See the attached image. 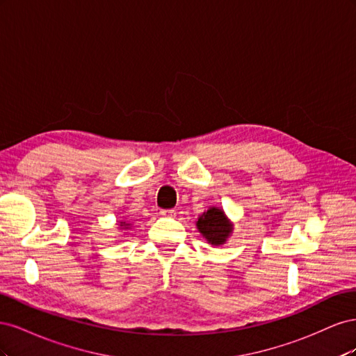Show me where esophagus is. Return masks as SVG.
<instances>
[{
    "label": "esophagus",
    "instance_id": "34e87169",
    "mask_svg": "<svg viewBox=\"0 0 356 356\" xmlns=\"http://www.w3.org/2000/svg\"><path fill=\"white\" fill-rule=\"evenodd\" d=\"M160 215H163V217H174L175 211L174 209H160Z\"/></svg>",
    "mask_w": 356,
    "mask_h": 356
}]
</instances>
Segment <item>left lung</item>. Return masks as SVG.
<instances>
[{
	"label": "left lung",
	"instance_id": "left-lung-1",
	"mask_svg": "<svg viewBox=\"0 0 356 356\" xmlns=\"http://www.w3.org/2000/svg\"><path fill=\"white\" fill-rule=\"evenodd\" d=\"M196 227L212 246H221L229 241L233 233V222L229 220L222 208L211 207L204 211L196 221Z\"/></svg>",
	"mask_w": 356,
	"mask_h": 356
}]
</instances>
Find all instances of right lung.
Returning <instances> with one entry per match:
<instances>
[{"label":"right lung","instance_id":"add662e5","mask_svg":"<svg viewBox=\"0 0 356 356\" xmlns=\"http://www.w3.org/2000/svg\"><path fill=\"white\" fill-rule=\"evenodd\" d=\"M132 221H127V220H123V221H120L118 222V230H129L132 227Z\"/></svg>","mask_w":356,"mask_h":356}]
</instances>
